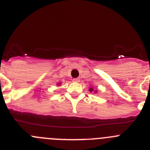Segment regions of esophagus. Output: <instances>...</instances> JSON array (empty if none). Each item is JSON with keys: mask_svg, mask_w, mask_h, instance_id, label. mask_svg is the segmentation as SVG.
Here are the masks:
<instances>
[{"mask_svg": "<svg viewBox=\"0 0 150 150\" xmlns=\"http://www.w3.org/2000/svg\"><path fill=\"white\" fill-rule=\"evenodd\" d=\"M73 82H74V83H78V82H79V78H74V79H73Z\"/></svg>", "mask_w": 150, "mask_h": 150, "instance_id": "esophagus-1", "label": "esophagus"}]
</instances>
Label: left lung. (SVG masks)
<instances>
[{
	"label": "left lung",
	"mask_w": 150,
	"mask_h": 150,
	"mask_svg": "<svg viewBox=\"0 0 150 150\" xmlns=\"http://www.w3.org/2000/svg\"><path fill=\"white\" fill-rule=\"evenodd\" d=\"M93 91V88H90V91Z\"/></svg>",
	"instance_id": "obj_1"
}]
</instances>
